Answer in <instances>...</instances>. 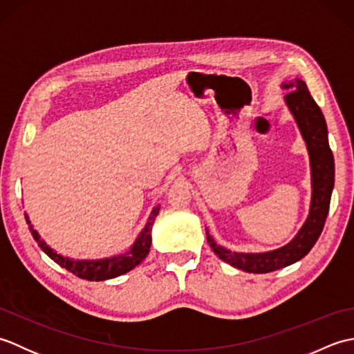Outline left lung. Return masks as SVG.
I'll use <instances>...</instances> for the list:
<instances>
[{
    "label": "left lung",
    "instance_id": "left-lung-1",
    "mask_svg": "<svg viewBox=\"0 0 354 354\" xmlns=\"http://www.w3.org/2000/svg\"><path fill=\"white\" fill-rule=\"evenodd\" d=\"M281 88L290 91L286 94L284 102L295 118L310 158L312 201L304 225L288 245L266 252H231L227 248L217 245L205 228L208 243L217 257L231 266L252 274L272 272L301 260L309 254L324 228L335 185L333 153L328 146L327 124L319 106L312 99L301 79L286 82Z\"/></svg>",
    "mask_w": 354,
    "mask_h": 354
}]
</instances>
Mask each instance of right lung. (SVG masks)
I'll use <instances>...</instances> for the list:
<instances>
[{"mask_svg": "<svg viewBox=\"0 0 354 354\" xmlns=\"http://www.w3.org/2000/svg\"><path fill=\"white\" fill-rule=\"evenodd\" d=\"M158 213H160V205L152 209L146 227L142 228L140 236L137 237V240H135L129 251L120 255H114V257L100 259V260H74V259L64 257V255L57 254L55 250H51V248L44 242L41 236L37 234V231L33 230L27 214H26V221L30 225V231H32L33 239L36 240L37 245H39L41 250L47 254L53 261H56L59 266L70 270L71 274H74L79 278H84V280L103 281V280H109V278H115L129 272L131 269L138 266L140 263L146 259V255L150 251V245H152V227Z\"/></svg>", "mask_w": 354, "mask_h": 354, "instance_id": "obj_1", "label": "right lung"}]
</instances>
